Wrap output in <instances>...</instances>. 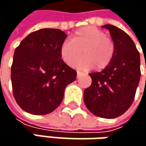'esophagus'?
Listing matches in <instances>:
<instances>
[{"label": "esophagus", "instance_id": "1", "mask_svg": "<svg viewBox=\"0 0 146 146\" xmlns=\"http://www.w3.org/2000/svg\"><path fill=\"white\" fill-rule=\"evenodd\" d=\"M84 73H81V72H77V78H79L81 75H83Z\"/></svg>", "mask_w": 146, "mask_h": 146}]
</instances>
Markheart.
Listing matches in <instances>:
<instances>
[{"mask_svg":"<svg viewBox=\"0 0 146 146\" xmlns=\"http://www.w3.org/2000/svg\"><path fill=\"white\" fill-rule=\"evenodd\" d=\"M85 56L73 65L82 70H90L94 67L102 70L106 68L111 62L115 46L111 39L102 29L88 26L78 30L71 40L64 41L60 49L62 59L69 66L82 55Z\"/></svg>","mask_w":146,"mask_h":146,"instance_id":"1","label":"heart"}]
</instances>
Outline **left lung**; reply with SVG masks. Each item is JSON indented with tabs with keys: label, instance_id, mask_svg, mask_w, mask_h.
Here are the masks:
<instances>
[{
	"label": "left lung",
	"instance_id": "1",
	"mask_svg": "<svg viewBox=\"0 0 146 146\" xmlns=\"http://www.w3.org/2000/svg\"><path fill=\"white\" fill-rule=\"evenodd\" d=\"M115 46L111 63L99 73H90L91 85L84 91L89 111L103 118L123 115L133 102L140 79V56L134 42L119 28L105 24Z\"/></svg>",
	"mask_w": 146,
	"mask_h": 146
}]
</instances>
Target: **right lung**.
I'll return each mask as SVG.
<instances>
[{
    "instance_id": "right-lung-1",
    "label": "right lung",
    "mask_w": 146,
    "mask_h": 146,
    "mask_svg": "<svg viewBox=\"0 0 146 146\" xmlns=\"http://www.w3.org/2000/svg\"><path fill=\"white\" fill-rule=\"evenodd\" d=\"M67 35L56 29H42L29 34L16 48L11 68L13 92L18 106L33 115L56 110L65 88L77 72L62 59L61 45Z\"/></svg>"
}]
</instances>
